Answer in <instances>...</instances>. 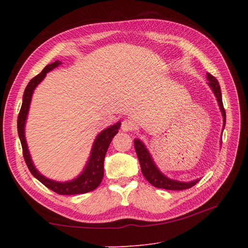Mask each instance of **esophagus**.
Segmentation results:
<instances>
[{
    "label": "esophagus",
    "mask_w": 248,
    "mask_h": 248,
    "mask_svg": "<svg viewBox=\"0 0 248 248\" xmlns=\"http://www.w3.org/2000/svg\"><path fill=\"white\" fill-rule=\"evenodd\" d=\"M133 129H134V124L131 123L130 120L125 119L121 123V130H123L124 132H130V131H132Z\"/></svg>",
    "instance_id": "1"
}]
</instances>
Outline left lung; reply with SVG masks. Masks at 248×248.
<instances>
[{
  "instance_id": "obj_1",
  "label": "left lung",
  "mask_w": 248,
  "mask_h": 248,
  "mask_svg": "<svg viewBox=\"0 0 248 248\" xmlns=\"http://www.w3.org/2000/svg\"><path fill=\"white\" fill-rule=\"evenodd\" d=\"M208 81H209V85L212 88V91L215 94V97L217 99L218 105L220 108V110H222L223 114V118H224V128L226 124V112L223 105V100H222V93H220V86L218 84V81L212 75L208 73ZM134 147H135V151L136 155H138L140 168H141V172H143L144 177L146 178V180L149 183H151L152 186L159 188H164V189H170V191H182V189H186L195 186L199 180H195L192 182H180V181H176V180H170L164 175H162L161 171L157 170L156 166L155 165L154 161H152L151 156L149 155L148 150L146 149V147L144 144L141 143L139 140H134Z\"/></svg>"
}]
</instances>
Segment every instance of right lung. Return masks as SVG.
<instances>
[{
    "mask_svg": "<svg viewBox=\"0 0 248 248\" xmlns=\"http://www.w3.org/2000/svg\"><path fill=\"white\" fill-rule=\"evenodd\" d=\"M59 65H61L60 61H55L54 62H52V64L46 65L44 68V70L41 71L39 75H37L35 78H31L30 83L28 84V86H26L24 94H23L22 105H21L20 112L18 115V134L20 138L21 146H22V154H23L24 161L26 163V166L29 167L31 173L36 179H38L44 186L50 188L51 191H53L60 195L85 194L91 191H93L94 188H97L102 181V178L104 175V171H103L104 157H105V155H107V151L110 141H112L114 136L118 133V130L120 128V123L110 125L109 128L105 129L97 136V139L94 140V144L93 147L92 155L89 157V161L87 163V166L85 167V170L82 172V175H80V177H78L77 179H75V180H72L70 182L61 183V182L49 180V179L41 176L40 173L36 170V168L34 167L33 163H31V160L28 146H26L25 136H24V124L26 120V115H28V112H29L31 94H33L35 87L44 80L46 72L54 69V68Z\"/></svg>",
    "mask_w": 248,
    "mask_h": 248,
    "instance_id": "obj_1",
    "label": "right lung"
}]
</instances>
